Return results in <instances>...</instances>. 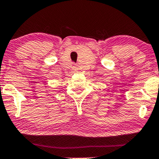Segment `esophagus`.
<instances>
[{
	"mask_svg": "<svg viewBox=\"0 0 159 159\" xmlns=\"http://www.w3.org/2000/svg\"><path fill=\"white\" fill-rule=\"evenodd\" d=\"M73 69H74V70H78V68H77L76 66H73Z\"/></svg>",
	"mask_w": 159,
	"mask_h": 159,
	"instance_id": "obj_1",
	"label": "esophagus"
}]
</instances>
